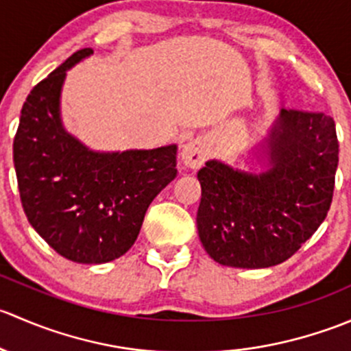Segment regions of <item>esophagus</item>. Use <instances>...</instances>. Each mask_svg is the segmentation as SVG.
I'll use <instances>...</instances> for the list:
<instances>
[{"label": "esophagus", "instance_id": "esophagus-1", "mask_svg": "<svg viewBox=\"0 0 351 351\" xmlns=\"http://www.w3.org/2000/svg\"><path fill=\"white\" fill-rule=\"evenodd\" d=\"M182 162L186 168L197 169L204 165L208 156V146L204 139H190L182 147Z\"/></svg>", "mask_w": 351, "mask_h": 351}]
</instances>
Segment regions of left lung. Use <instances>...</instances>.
I'll return each mask as SVG.
<instances>
[{"instance_id":"left-lung-1","label":"left lung","mask_w":351,"mask_h":351,"mask_svg":"<svg viewBox=\"0 0 351 351\" xmlns=\"http://www.w3.org/2000/svg\"><path fill=\"white\" fill-rule=\"evenodd\" d=\"M335 120L282 108L256 147L261 171L210 159L197 173V229L217 263L268 268L289 260L326 219L338 168Z\"/></svg>"}]
</instances>
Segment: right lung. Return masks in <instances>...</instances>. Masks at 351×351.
Listing matches in <instances>:
<instances>
[{"instance_id":"right-lung-1","label":"right lung","mask_w":351,"mask_h":351,"mask_svg":"<svg viewBox=\"0 0 351 351\" xmlns=\"http://www.w3.org/2000/svg\"><path fill=\"white\" fill-rule=\"evenodd\" d=\"M91 54L74 52L30 91L13 162L32 228L67 260L100 265L136 243L149 204L175 180L178 147L100 153L67 132L61 119L66 71Z\"/></svg>"}]
</instances>
